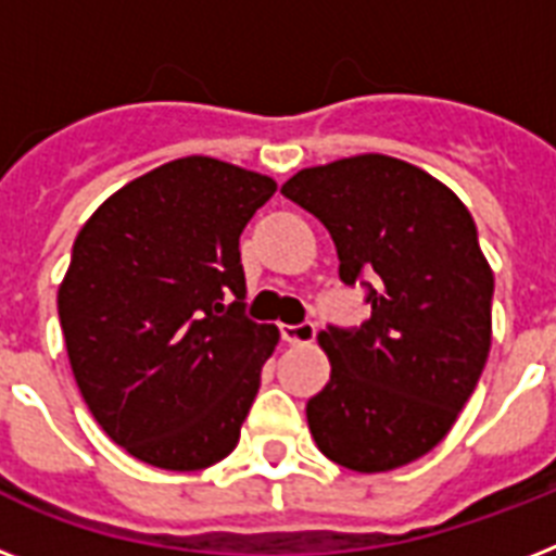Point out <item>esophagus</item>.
<instances>
[{
    "instance_id": "34e87169",
    "label": "esophagus",
    "mask_w": 556,
    "mask_h": 556,
    "mask_svg": "<svg viewBox=\"0 0 556 556\" xmlns=\"http://www.w3.org/2000/svg\"><path fill=\"white\" fill-rule=\"evenodd\" d=\"M282 331V340L286 343H296V346H303V343H312L317 338V326L312 320L305 323H296V326H279Z\"/></svg>"
}]
</instances>
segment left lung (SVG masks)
Here are the masks:
<instances>
[{
	"mask_svg": "<svg viewBox=\"0 0 556 556\" xmlns=\"http://www.w3.org/2000/svg\"><path fill=\"white\" fill-rule=\"evenodd\" d=\"M282 195L326 225L340 279L371 305L364 326L317 334L331 378L305 406L308 430L357 473L409 465L456 424L491 352L493 270L473 216L439 178L375 152L300 169Z\"/></svg>",
	"mask_w": 556,
	"mask_h": 556,
	"instance_id": "1",
	"label": "left lung"
}]
</instances>
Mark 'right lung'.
<instances>
[{"label":"right lung","instance_id":"obj_1","mask_svg":"<svg viewBox=\"0 0 556 556\" xmlns=\"http://www.w3.org/2000/svg\"><path fill=\"white\" fill-rule=\"evenodd\" d=\"M277 181L207 155L109 195L56 291L68 364L109 439L161 470L233 453L279 331L244 317L239 236Z\"/></svg>","mask_w":556,"mask_h":556}]
</instances>
